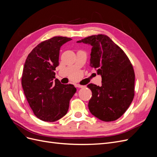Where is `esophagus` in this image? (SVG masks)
I'll use <instances>...</instances> for the list:
<instances>
[{
	"instance_id": "1",
	"label": "esophagus",
	"mask_w": 157,
	"mask_h": 157,
	"mask_svg": "<svg viewBox=\"0 0 157 157\" xmlns=\"http://www.w3.org/2000/svg\"><path fill=\"white\" fill-rule=\"evenodd\" d=\"M76 86L79 88H82L84 87V86H82V85H80V84H76Z\"/></svg>"
}]
</instances>
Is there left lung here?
I'll return each instance as SVG.
<instances>
[{"mask_svg": "<svg viewBox=\"0 0 157 157\" xmlns=\"http://www.w3.org/2000/svg\"><path fill=\"white\" fill-rule=\"evenodd\" d=\"M77 42L92 46L90 66L101 77V86H87L92 92L88 103L90 113L105 122L118 119L134 96L135 75L129 59L106 35H92Z\"/></svg>", "mask_w": 157, "mask_h": 157, "instance_id": "obj_1", "label": "left lung"}]
</instances>
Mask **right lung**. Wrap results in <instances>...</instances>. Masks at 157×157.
Returning <instances> with one entry per match:
<instances>
[{"instance_id":"right-lung-1","label":"right lung","mask_w":157,"mask_h":157,"mask_svg":"<svg viewBox=\"0 0 157 157\" xmlns=\"http://www.w3.org/2000/svg\"><path fill=\"white\" fill-rule=\"evenodd\" d=\"M71 40L54 36L42 42L26 59L21 78L23 90L35 116L43 121L54 122L65 116L70 99L77 91L72 84L54 80L60 48Z\"/></svg>"}]
</instances>
